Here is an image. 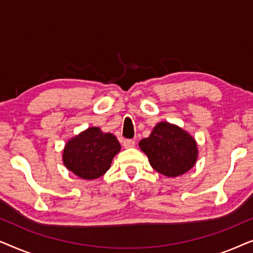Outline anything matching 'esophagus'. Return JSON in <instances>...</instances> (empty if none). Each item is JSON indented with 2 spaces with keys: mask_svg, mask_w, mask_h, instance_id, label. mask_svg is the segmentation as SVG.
<instances>
[{
  "mask_svg": "<svg viewBox=\"0 0 253 253\" xmlns=\"http://www.w3.org/2000/svg\"><path fill=\"white\" fill-rule=\"evenodd\" d=\"M123 146L124 148H131L134 146V140L132 139H126L123 141Z\"/></svg>",
  "mask_w": 253,
  "mask_h": 253,
  "instance_id": "34e87169",
  "label": "esophagus"
}]
</instances>
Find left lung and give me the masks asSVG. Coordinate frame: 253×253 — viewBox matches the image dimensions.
<instances>
[{
    "instance_id": "left-lung-1",
    "label": "left lung",
    "mask_w": 253,
    "mask_h": 253,
    "mask_svg": "<svg viewBox=\"0 0 253 253\" xmlns=\"http://www.w3.org/2000/svg\"><path fill=\"white\" fill-rule=\"evenodd\" d=\"M140 150L147 155L154 170L167 177L185 174L198 159V145L195 138L176 124L160 122L150 137L139 141Z\"/></svg>"
}]
</instances>
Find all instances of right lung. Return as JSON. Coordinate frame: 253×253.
Masks as SVG:
<instances>
[{"label": "right lung", "instance_id": "right-lung-1", "mask_svg": "<svg viewBox=\"0 0 253 253\" xmlns=\"http://www.w3.org/2000/svg\"><path fill=\"white\" fill-rule=\"evenodd\" d=\"M121 145L113 133L89 126L70 138L63 150V164L68 170L83 179H95L106 174Z\"/></svg>", "mask_w": 253, "mask_h": 253}]
</instances>
